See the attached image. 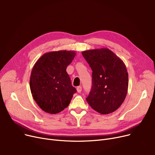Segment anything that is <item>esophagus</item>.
Here are the masks:
<instances>
[{
	"label": "esophagus",
	"mask_w": 155,
	"mask_h": 155,
	"mask_svg": "<svg viewBox=\"0 0 155 155\" xmlns=\"http://www.w3.org/2000/svg\"><path fill=\"white\" fill-rule=\"evenodd\" d=\"M77 91L78 93H80L81 91H82V87L78 86L77 87Z\"/></svg>",
	"instance_id": "34e87169"
}]
</instances>
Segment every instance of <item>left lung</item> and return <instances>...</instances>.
<instances>
[{
	"instance_id": "8db88e82",
	"label": "left lung",
	"mask_w": 155,
	"mask_h": 155,
	"mask_svg": "<svg viewBox=\"0 0 155 155\" xmlns=\"http://www.w3.org/2000/svg\"><path fill=\"white\" fill-rule=\"evenodd\" d=\"M82 54L92 70V86L87 102L102 114L114 112L127 93L128 73L124 63L105 48L84 51Z\"/></svg>"
}]
</instances>
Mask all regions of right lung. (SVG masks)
Masks as SVG:
<instances>
[{
    "instance_id": "add662e5",
    "label": "right lung",
    "mask_w": 155,
    "mask_h": 155,
    "mask_svg": "<svg viewBox=\"0 0 155 155\" xmlns=\"http://www.w3.org/2000/svg\"><path fill=\"white\" fill-rule=\"evenodd\" d=\"M76 55L61 50L43 54L32 69L30 89L38 106L47 113H59L68 106L77 91L66 70Z\"/></svg>"
}]
</instances>
